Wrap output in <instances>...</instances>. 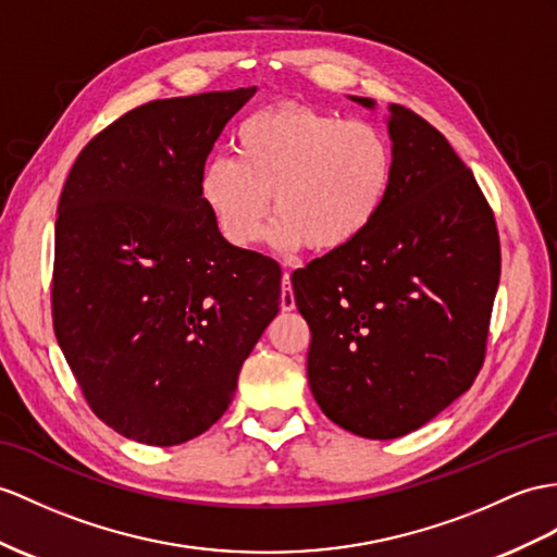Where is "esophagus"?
Here are the masks:
<instances>
[{"mask_svg": "<svg viewBox=\"0 0 557 557\" xmlns=\"http://www.w3.org/2000/svg\"><path fill=\"white\" fill-rule=\"evenodd\" d=\"M281 309L283 311H293L295 309V295L290 286V271H283L281 278Z\"/></svg>", "mask_w": 557, "mask_h": 557, "instance_id": "34e87169", "label": "esophagus"}]
</instances>
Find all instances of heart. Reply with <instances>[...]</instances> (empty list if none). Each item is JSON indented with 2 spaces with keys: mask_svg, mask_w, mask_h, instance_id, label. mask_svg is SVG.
I'll return each instance as SVG.
<instances>
[{
  "mask_svg": "<svg viewBox=\"0 0 557 557\" xmlns=\"http://www.w3.org/2000/svg\"><path fill=\"white\" fill-rule=\"evenodd\" d=\"M234 151L208 160L200 194L236 248L262 236L274 196L276 246L345 250L381 216L395 184V148L383 129L309 106L248 115Z\"/></svg>",
  "mask_w": 557,
  "mask_h": 557,
  "instance_id": "b5f03b06",
  "label": "heart"
}]
</instances>
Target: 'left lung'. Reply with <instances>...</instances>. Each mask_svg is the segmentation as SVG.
Masks as SVG:
<instances>
[{
  "label": "left lung",
  "mask_w": 557,
  "mask_h": 557,
  "mask_svg": "<svg viewBox=\"0 0 557 557\" xmlns=\"http://www.w3.org/2000/svg\"><path fill=\"white\" fill-rule=\"evenodd\" d=\"M387 129L395 184L381 216L290 278L311 395L366 440L409 435L470 389L500 276L494 212L451 144L397 103Z\"/></svg>",
  "instance_id": "1"
}]
</instances>
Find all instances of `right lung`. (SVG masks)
Here are the masks:
<instances>
[{"label": "right lung", "instance_id": "obj_1", "mask_svg": "<svg viewBox=\"0 0 557 557\" xmlns=\"http://www.w3.org/2000/svg\"><path fill=\"white\" fill-rule=\"evenodd\" d=\"M257 87L144 103L77 156L59 200L53 333L89 409L122 437L202 435L278 314L281 267L228 243L200 194Z\"/></svg>", "mask_w": 557, "mask_h": 557}]
</instances>
